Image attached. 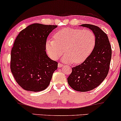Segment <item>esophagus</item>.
Returning a JSON list of instances; mask_svg holds the SVG:
<instances>
[{"mask_svg":"<svg viewBox=\"0 0 121 121\" xmlns=\"http://www.w3.org/2000/svg\"><path fill=\"white\" fill-rule=\"evenodd\" d=\"M63 64H62V63H59L58 64V67H59V68H60V67H63Z\"/></svg>","mask_w":121,"mask_h":121,"instance_id":"obj_1","label":"esophagus"}]
</instances>
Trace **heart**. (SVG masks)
I'll return each mask as SVG.
<instances>
[{"label":"heart","instance_id":"obj_1","mask_svg":"<svg viewBox=\"0 0 121 121\" xmlns=\"http://www.w3.org/2000/svg\"><path fill=\"white\" fill-rule=\"evenodd\" d=\"M54 39H48L46 50L50 57L57 60L62 56L64 62L81 63L88 57L95 48V36L89 29L65 28L54 35Z\"/></svg>","mask_w":121,"mask_h":121}]
</instances>
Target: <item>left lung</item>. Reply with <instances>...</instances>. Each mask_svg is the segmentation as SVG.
<instances>
[{"label":"left lung","instance_id":"left-lung-1","mask_svg":"<svg viewBox=\"0 0 121 121\" xmlns=\"http://www.w3.org/2000/svg\"><path fill=\"white\" fill-rule=\"evenodd\" d=\"M81 26L89 28L95 36V48L82 63L72 68L67 78L70 87L79 92H87L101 84L107 76L112 49L107 34L98 26L84 24Z\"/></svg>","mask_w":121,"mask_h":121}]
</instances>
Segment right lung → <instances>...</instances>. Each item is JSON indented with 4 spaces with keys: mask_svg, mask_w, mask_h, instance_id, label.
Instances as JSON below:
<instances>
[{
    "mask_svg": "<svg viewBox=\"0 0 121 121\" xmlns=\"http://www.w3.org/2000/svg\"><path fill=\"white\" fill-rule=\"evenodd\" d=\"M57 26L34 23L20 32L11 51L10 69L18 84L26 91L39 92L50 84L58 63L45 52L46 40Z\"/></svg>",
    "mask_w": 121,
    "mask_h": 121,
    "instance_id": "obj_1",
    "label": "right lung"
}]
</instances>
